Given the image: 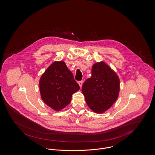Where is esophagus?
<instances>
[{
	"label": "esophagus",
	"instance_id": "1",
	"mask_svg": "<svg viewBox=\"0 0 155 155\" xmlns=\"http://www.w3.org/2000/svg\"><path fill=\"white\" fill-rule=\"evenodd\" d=\"M83 81H80L78 82V84H79V86L80 87V88H81V87L83 86Z\"/></svg>",
	"mask_w": 155,
	"mask_h": 155
}]
</instances>
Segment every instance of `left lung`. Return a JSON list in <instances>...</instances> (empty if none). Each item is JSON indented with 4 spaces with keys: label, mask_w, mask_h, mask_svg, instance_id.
Returning <instances> with one entry per match:
<instances>
[{
    "label": "left lung",
    "mask_w": 155,
    "mask_h": 155,
    "mask_svg": "<svg viewBox=\"0 0 155 155\" xmlns=\"http://www.w3.org/2000/svg\"><path fill=\"white\" fill-rule=\"evenodd\" d=\"M120 80L117 73L103 61L95 63L91 77L86 80L82 92L90 109L103 114L115 102L119 96Z\"/></svg>",
    "instance_id": "8db88e82"
}]
</instances>
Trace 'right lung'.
<instances>
[{
  "label": "right lung",
  "instance_id": "add662e5",
  "mask_svg": "<svg viewBox=\"0 0 155 155\" xmlns=\"http://www.w3.org/2000/svg\"><path fill=\"white\" fill-rule=\"evenodd\" d=\"M41 98L56 111L65 107L73 93L80 90L72 73L64 61H54L42 74L39 81Z\"/></svg>",
  "mask_w": 155,
  "mask_h": 155
}]
</instances>
